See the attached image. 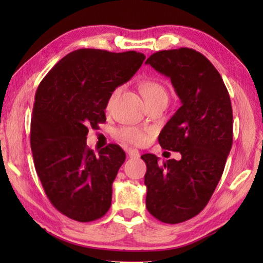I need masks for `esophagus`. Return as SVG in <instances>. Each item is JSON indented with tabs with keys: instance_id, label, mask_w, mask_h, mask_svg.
I'll return each instance as SVG.
<instances>
[{
	"instance_id": "obj_1",
	"label": "esophagus",
	"mask_w": 263,
	"mask_h": 263,
	"mask_svg": "<svg viewBox=\"0 0 263 263\" xmlns=\"http://www.w3.org/2000/svg\"><path fill=\"white\" fill-rule=\"evenodd\" d=\"M126 152L128 154V157H130L131 159H138L140 157V153L138 149H135V148H127Z\"/></svg>"
}]
</instances>
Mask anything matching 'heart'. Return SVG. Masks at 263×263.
<instances>
[{
	"label": "heart",
	"mask_w": 263,
	"mask_h": 263,
	"mask_svg": "<svg viewBox=\"0 0 263 263\" xmlns=\"http://www.w3.org/2000/svg\"><path fill=\"white\" fill-rule=\"evenodd\" d=\"M119 91H121V88L114 89L108 101H106V109H110L112 106L115 100L119 95ZM140 91L148 104L158 101H167L168 99L167 89L157 80H145V81H142L140 83ZM116 137L119 140L127 142V144L142 146L148 140V131L141 130V128L135 126H123L118 128L117 132H116Z\"/></svg>",
	"instance_id": "b5f03b06"
}]
</instances>
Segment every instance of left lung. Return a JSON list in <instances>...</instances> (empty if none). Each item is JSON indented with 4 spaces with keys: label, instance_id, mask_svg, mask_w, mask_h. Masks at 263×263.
I'll return each instance as SVG.
<instances>
[{
    "label": "left lung",
    "instance_id": "obj_1",
    "mask_svg": "<svg viewBox=\"0 0 263 263\" xmlns=\"http://www.w3.org/2000/svg\"><path fill=\"white\" fill-rule=\"evenodd\" d=\"M146 64L171 79L182 102L159 135L161 147L181 160L141 155L146 208L160 221L179 224L206 206L220 180L233 141L232 105L215 66L193 48L155 52Z\"/></svg>",
    "mask_w": 263,
    "mask_h": 263
}]
</instances>
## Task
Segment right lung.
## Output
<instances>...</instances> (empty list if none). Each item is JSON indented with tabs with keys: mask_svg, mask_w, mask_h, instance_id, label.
Listing matches in <instances>:
<instances>
[{
	"mask_svg": "<svg viewBox=\"0 0 263 263\" xmlns=\"http://www.w3.org/2000/svg\"><path fill=\"white\" fill-rule=\"evenodd\" d=\"M145 55L81 48L68 53L39 83L30 144L35 172L52 205L70 219H100L111 205L112 182L125 152L109 144L95 153L88 128L105 123L106 101L127 82Z\"/></svg>",
	"mask_w": 263,
	"mask_h": 263,
	"instance_id": "add662e5",
	"label": "right lung"
}]
</instances>
